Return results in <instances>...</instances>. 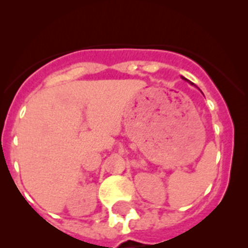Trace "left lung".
<instances>
[{"mask_svg":"<svg viewBox=\"0 0 248 248\" xmlns=\"http://www.w3.org/2000/svg\"><path fill=\"white\" fill-rule=\"evenodd\" d=\"M181 78H183V79H184V80H186V82H189V83H190V84H194V83H191V82H190V80H187V79H186V78H184V77H181Z\"/></svg>","mask_w":248,"mask_h":248,"instance_id":"1","label":"left lung"}]
</instances>
